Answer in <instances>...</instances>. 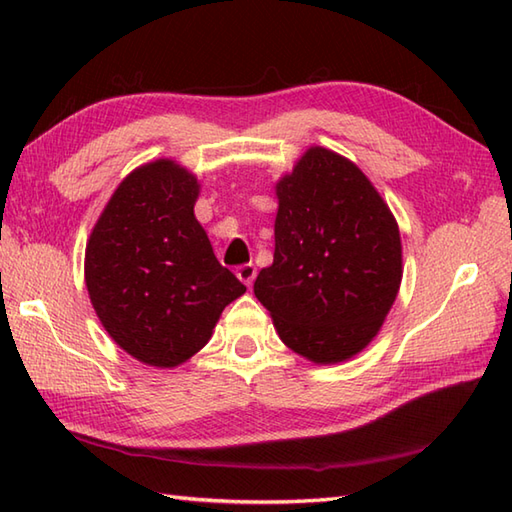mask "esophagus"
<instances>
[{"label": "esophagus", "instance_id": "34e87169", "mask_svg": "<svg viewBox=\"0 0 512 512\" xmlns=\"http://www.w3.org/2000/svg\"><path fill=\"white\" fill-rule=\"evenodd\" d=\"M235 275H237L239 281H244L246 286H250L255 281V277H257V268L253 264H242V266H237Z\"/></svg>", "mask_w": 512, "mask_h": 512}]
</instances>
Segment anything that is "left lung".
<instances>
[{"label":"left lung","mask_w":512,"mask_h":512,"mask_svg":"<svg viewBox=\"0 0 512 512\" xmlns=\"http://www.w3.org/2000/svg\"><path fill=\"white\" fill-rule=\"evenodd\" d=\"M275 193V255L255 297L292 352L317 365L350 361L376 339L400 290L396 217L352 160L317 145Z\"/></svg>","instance_id":"left-lung-1"}]
</instances>
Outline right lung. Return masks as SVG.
<instances>
[{"label":"right lung","mask_w":512,"mask_h":512,"mask_svg":"<svg viewBox=\"0 0 512 512\" xmlns=\"http://www.w3.org/2000/svg\"><path fill=\"white\" fill-rule=\"evenodd\" d=\"M200 182L158 158L118 184L85 246L96 317L136 361L171 369L200 352L246 286L213 255L195 220Z\"/></svg>","instance_id":"obj_1"}]
</instances>
